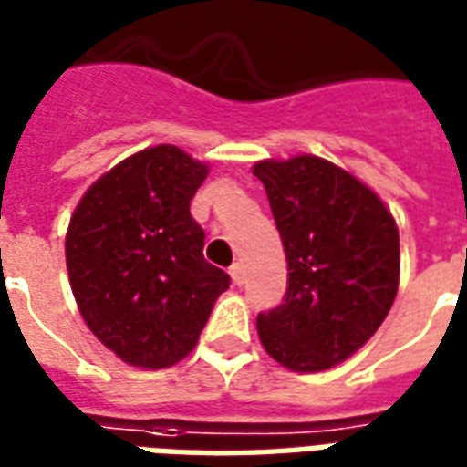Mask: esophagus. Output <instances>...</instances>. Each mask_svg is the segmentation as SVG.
I'll use <instances>...</instances> for the list:
<instances>
[{
  "instance_id": "esophagus-1",
  "label": "esophagus",
  "mask_w": 467,
  "mask_h": 467,
  "mask_svg": "<svg viewBox=\"0 0 467 467\" xmlns=\"http://www.w3.org/2000/svg\"><path fill=\"white\" fill-rule=\"evenodd\" d=\"M230 277H233V283H234V285H243V280H244V275H243V265H240V263H234L233 267H230Z\"/></svg>"
}]
</instances>
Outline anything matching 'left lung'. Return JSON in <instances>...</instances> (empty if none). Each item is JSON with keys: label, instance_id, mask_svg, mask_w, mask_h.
Wrapping results in <instances>:
<instances>
[{"label": "left lung", "instance_id": "obj_1", "mask_svg": "<svg viewBox=\"0 0 467 467\" xmlns=\"http://www.w3.org/2000/svg\"><path fill=\"white\" fill-rule=\"evenodd\" d=\"M265 184L287 257L283 305L257 315L270 358L320 372L350 358L388 317L400 280V237L390 210L323 157L263 160Z\"/></svg>", "mask_w": 467, "mask_h": 467}]
</instances>
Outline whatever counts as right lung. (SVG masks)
Segmentation results:
<instances>
[{"mask_svg": "<svg viewBox=\"0 0 467 467\" xmlns=\"http://www.w3.org/2000/svg\"><path fill=\"white\" fill-rule=\"evenodd\" d=\"M207 177L174 144L102 174L77 204L65 254L77 307L107 350L162 370L190 355L230 275L204 260L190 200Z\"/></svg>", "mask_w": 467, "mask_h": 467, "instance_id": "obj_1", "label": "right lung"}]
</instances>
